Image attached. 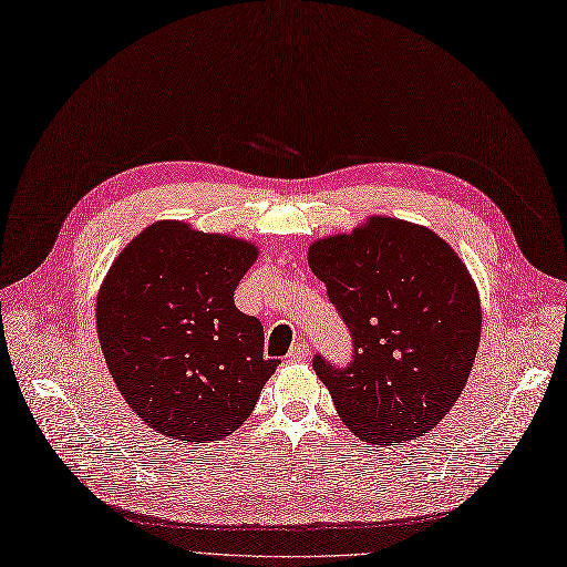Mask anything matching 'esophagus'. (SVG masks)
Segmentation results:
<instances>
[{"label": "esophagus", "instance_id": "obj_1", "mask_svg": "<svg viewBox=\"0 0 567 567\" xmlns=\"http://www.w3.org/2000/svg\"><path fill=\"white\" fill-rule=\"evenodd\" d=\"M308 344H306V340H297L289 348V352H287V361H303V359H308Z\"/></svg>", "mask_w": 567, "mask_h": 567}]
</instances>
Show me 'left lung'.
<instances>
[{"label": "left lung", "instance_id": "1", "mask_svg": "<svg viewBox=\"0 0 567 567\" xmlns=\"http://www.w3.org/2000/svg\"><path fill=\"white\" fill-rule=\"evenodd\" d=\"M308 264L352 336L344 368L312 359L344 426L371 445L429 433L458 401L480 348V293L465 264L431 229L382 215L315 240Z\"/></svg>", "mask_w": 567, "mask_h": 567}]
</instances>
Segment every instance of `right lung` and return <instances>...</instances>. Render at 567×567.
I'll return each mask as SVG.
<instances>
[{"instance_id": "obj_1", "label": "right lung", "mask_w": 567, "mask_h": 567, "mask_svg": "<svg viewBox=\"0 0 567 567\" xmlns=\"http://www.w3.org/2000/svg\"><path fill=\"white\" fill-rule=\"evenodd\" d=\"M257 245L164 219L113 261L96 331L117 391L157 433L202 445L252 414L278 359L264 327L234 303Z\"/></svg>"}]
</instances>
